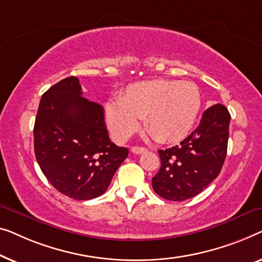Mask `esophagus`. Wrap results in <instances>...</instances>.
<instances>
[{
  "instance_id": "obj_1",
  "label": "esophagus",
  "mask_w": 262,
  "mask_h": 262,
  "mask_svg": "<svg viewBox=\"0 0 262 262\" xmlns=\"http://www.w3.org/2000/svg\"><path fill=\"white\" fill-rule=\"evenodd\" d=\"M146 150L147 149L145 148V147H139V146L132 147V152L134 154H142V153H145Z\"/></svg>"
}]
</instances>
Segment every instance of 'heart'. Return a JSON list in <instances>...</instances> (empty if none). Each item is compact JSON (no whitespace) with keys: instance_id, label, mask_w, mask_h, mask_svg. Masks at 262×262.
<instances>
[{"instance_id":"1","label":"heart","mask_w":262,"mask_h":262,"mask_svg":"<svg viewBox=\"0 0 262 262\" xmlns=\"http://www.w3.org/2000/svg\"><path fill=\"white\" fill-rule=\"evenodd\" d=\"M202 96L192 82L156 79L133 83L117 102L105 106L109 130L117 140H126L143 119L145 129L161 143L185 138L200 113Z\"/></svg>"}]
</instances>
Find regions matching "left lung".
Masks as SVG:
<instances>
[{"label":"left lung","instance_id":"8db88e82","mask_svg":"<svg viewBox=\"0 0 262 262\" xmlns=\"http://www.w3.org/2000/svg\"><path fill=\"white\" fill-rule=\"evenodd\" d=\"M229 123V112L219 103L205 110L198 127L180 145L158 150L161 166L152 178L157 194L182 202L206 189L226 160Z\"/></svg>","mask_w":262,"mask_h":262}]
</instances>
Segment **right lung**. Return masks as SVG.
<instances>
[{"label":"right lung","mask_w":262,"mask_h":262,"mask_svg":"<svg viewBox=\"0 0 262 262\" xmlns=\"http://www.w3.org/2000/svg\"><path fill=\"white\" fill-rule=\"evenodd\" d=\"M77 77H68L41 96L34 123V152L54 189L77 201L99 197L128 157L110 141L104 110L88 101Z\"/></svg>","instance_id":"1"}]
</instances>
